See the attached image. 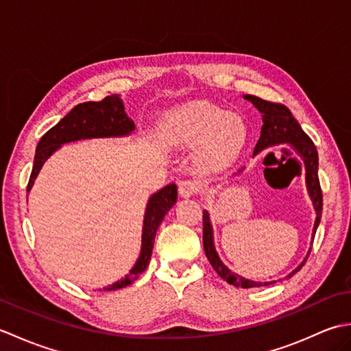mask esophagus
<instances>
[{
	"instance_id": "34e87169",
	"label": "esophagus",
	"mask_w": 351,
	"mask_h": 351,
	"mask_svg": "<svg viewBox=\"0 0 351 351\" xmlns=\"http://www.w3.org/2000/svg\"><path fill=\"white\" fill-rule=\"evenodd\" d=\"M197 193V184L195 181H181L180 182V196L187 199Z\"/></svg>"
}]
</instances>
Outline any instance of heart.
<instances>
[{
    "label": "heart",
    "instance_id": "heart-1",
    "mask_svg": "<svg viewBox=\"0 0 351 351\" xmlns=\"http://www.w3.org/2000/svg\"><path fill=\"white\" fill-rule=\"evenodd\" d=\"M169 137L181 146H199V161L223 167L234 161L247 141L244 119L208 101H190L167 113Z\"/></svg>",
    "mask_w": 351,
    "mask_h": 351
}]
</instances>
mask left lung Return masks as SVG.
Here are the masks:
<instances>
[{
  "mask_svg": "<svg viewBox=\"0 0 351 351\" xmlns=\"http://www.w3.org/2000/svg\"><path fill=\"white\" fill-rule=\"evenodd\" d=\"M243 98L252 102L259 113L263 114V128H261V137L255 146V151H253V156L265 151V149L280 146V145H289L294 149L295 154L300 156L304 164V180H306L308 195L312 200V205H314L315 215H317L314 229H312V241H314V235L319 225V219H322V210H323V195H322V187H319V181H318L317 147L314 143H312V140L306 136V132L302 130L299 122L295 121L294 116L291 114V111L285 106H282V104L268 102L252 95H244ZM243 170L244 167L232 173V176L240 175ZM204 249H205V255L208 261H210V264L213 265L214 270L217 271V274L223 280H226L228 283H230V285H234L237 288H256V287H267V285H271V283H276V280L256 282V280L245 279L243 276L234 273L230 268H228L225 264H223L217 250H215L214 230L211 225L210 213L206 210L204 211ZM309 253H311V249L308 252L306 258L300 263V265L294 268L287 278H291V276L300 270L303 264L306 263Z\"/></svg>",
  "mask_w": 351,
  "mask_h": 351,
  "instance_id": "left-lung-1",
  "label": "left lung"
}]
</instances>
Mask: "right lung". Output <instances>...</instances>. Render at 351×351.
<instances>
[{
  "label": "right lung",
  "mask_w": 351,
  "mask_h": 351,
  "mask_svg": "<svg viewBox=\"0 0 351 351\" xmlns=\"http://www.w3.org/2000/svg\"><path fill=\"white\" fill-rule=\"evenodd\" d=\"M136 130V123L128 117L125 111V104L119 95L107 96L99 102H84L73 107L60 122L45 134L36 147L34 164L29 176L27 193L33 189V184L39 175L43 164L49 156L57 152L63 145L72 141L90 140V138H121L128 137ZM178 187L176 184H169L147 199L143 229H141V247L140 255L130 273L113 285L104 288V291L121 289L131 285L138 276L146 270L151 261L156 230H158L164 215L176 204Z\"/></svg>",
  "instance_id": "add662e5"
}]
</instances>
